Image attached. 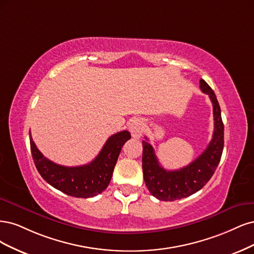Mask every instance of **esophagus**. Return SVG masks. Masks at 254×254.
Masks as SVG:
<instances>
[{
	"instance_id": "obj_1",
	"label": "esophagus",
	"mask_w": 254,
	"mask_h": 254,
	"mask_svg": "<svg viewBox=\"0 0 254 254\" xmlns=\"http://www.w3.org/2000/svg\"><path fill=\"white\" fill-rule=\"evenodd\" d=\"M128 127H129V130H130V133H132L133 137L139 138L142 135L143 125H142V121L140 119H134L129 124Z\"/></svg>"
}]
</instances>
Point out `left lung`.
<instances>
[{
  "mask_svg": "<svg viewBox=\"0 0 254 254\" xmlns=\"http://www.w3.org/2000/svg\"><path fill=\"white\" fill-rule=\"evenodd\" d=\"M200 89L209 95L213 105L214 132L207 149L201 155L179 170L163 169L148 138L142 141L143 179L150 193L159 200L173 201L188 197L206 185L218 166L224 150V124L216 96L206 81L200 79Z\"/></svg>",
  "mask_w": 254,
  "mask_h": 254,
  "instance_id": "left-lung-1",
  "label": "left lung"
}]
</instances>
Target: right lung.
I'll return each mask as SVG.
<instances>
[{"instance_id": "add662e5", "label": "right lung", "mask_w": 254, "mask_h": 254, "mask_svg": "<svg viewBox=\"0 0 254 254\" xmlns=\"http://www.w3.org/2000/svg\"><path fill=\"white\" fill-rule=\"evenodd\" d=\"M30 135V134H29ZM130 139L127 130L112 135L98 156L87 165L64 167L43 156L30 135V150L36 168L46 183L69 196L88 198L108 188L124 144Z\"/></svg>"}]
</instances>
